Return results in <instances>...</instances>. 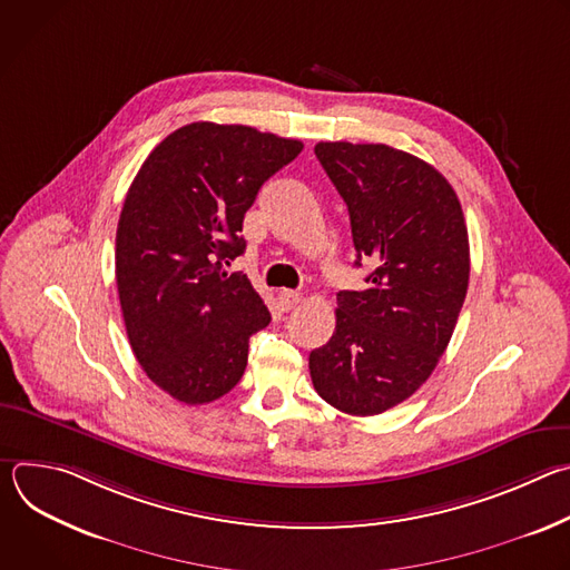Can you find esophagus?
Instances as JSON below:
<instances>
[{"label": "esophagus", "mask_w": 570, "mask_h": 570, "mask_svg": "<svg viewBox=\"0 0 570 570\" xmlns=\"http://www.w3.org/2000/svg\"><path fill=\"white\" fill-rule=\"evenodd\" d=\"M299 299H302V295H299L297 291H279V293H277V306H279V311H291V308H295V306L299 304Z\"/></svg>", "instance_id": "obj_1"}]
</instances>
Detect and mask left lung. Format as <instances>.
Listing matches in <instances>:
<instances>
[{"label":"left lung","instance_id":"left-lung-1","mask_svg":"<svg viewBox=\"0 0 570 570\" xmlns=\"http://www.w3.org/2000/svg\"><path fill=\"white\" fill-rule=\"evenodd\" d=\"M315 155L343 196L363 291H341L336 332L311 352L315 392L367 417L415 394L444 354L469 286L460 200L429 161L385 144L320 141Z\"/></svg>","mask_w":570,"mask_h":570}]
</instances>
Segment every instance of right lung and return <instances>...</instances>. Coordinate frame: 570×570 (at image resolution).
<instances>
[{
  "label": "right lung",
  "mask_w": 570,
  "mask_h": 570,
  "mask_svg": "<svg viewBox=\"0 0 570 570\" xmlns=\"http://www.w3.org/2000/svg\"><path fill=\"white\" fill-rule=\"evenodd\" d=\"M299 139L196 121L161 139L137 171L117 225L115 273L126 334L146 376L198 405L246 372L271 313L250 279L225 268L246 250L243 216L293 161Z\"/></svg>",
  "instance_id": "add662e5"
}]
</instances>
